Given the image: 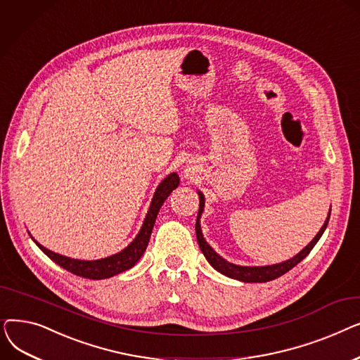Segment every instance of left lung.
Segmentation results:
<instances>
[{
	"instance_id": "1",
	"label": "left lung",
	"mask_w": 360,
	"mask_h": 360,
	"mask_svg": "<svg viewBox=\"0 0 360 360\" xmlns=\"http://www.w3.org/2000/svg\"><path fill=\"white\" fill-rule=\"evenodd\" d=\"M198 197H200V210H198V216H197V221H195V233H197V242L200 245V250L204 254L205 259L210 262V266L217 270L219 273L228 276L231 278L243 281V283H266L270 280H274L280 276H283L285 273H288L289 270H292L295 266L304 259L315 247V243L319 240V238L323 236L328 220H330V213L328 217L326 220V223L323 224V228L319 229V232L316 233V236L307 245V247L302 250L299 254H296L293 258L283 261L280 264H273V266H264V267H247V266H236V264H232L229 261H226L224 258H221L209 243L205 242L202 232H201V226H200V219L204 210V195L202 193L198 191ZM331 212V210H330Z\"/></svg>"
}]
</instances>
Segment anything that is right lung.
<instances>
[{
  "instance_id": "add662e5",
  "label": "right lung",
  "mask_w": 360,
  "mask_h": 360,
  "mask_svg": "<svg viewBox=\"0 0 360 360\" xmlns=\"http://www.w3.org/2000/svg\"><path fill=\"white\" fill-rule=\"evenodd\" d=\"M179 185V176L178 174H170L167 175L158 186V190L151 198V204L150 209L146 214V219L143 221L141 229L139 232V235L136 236V239L132 240L127 248H124L121 252L110 255L106 258H101V259H94V261H84V259H74V258H68L60 254H55L49 250H46L45 247L39 242L34 243L39 247L52 261H55L58 266H61L63 269H65L67 271L80 276L84 278H91V280H102V278H109L112 276H117L125 270H129L131 267L136 266V262L143 257L148 240H150V235L151 231H153V226L158 217V213L160 210L162 204L165 202V200L169 197V194L172 193L175 188H178Z\"/></svg>"
}]
</instances>
